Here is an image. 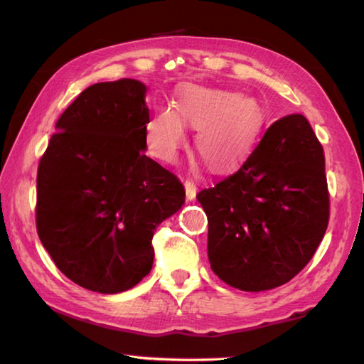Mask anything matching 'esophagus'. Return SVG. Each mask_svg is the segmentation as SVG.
Listing matches in <instances>:
<instances>
[{"mask_svg":"<svg viewBox=\"0 0 364 364\" xmlns=\"http://www.w3.org/2000/svg\"><path fill=\"white\" fill-rule=\"evenodd\" d=\"M184 189H186V197H188V200H193L194 197H196V194H197V184L193 181V180H188L184 181Z\"/></svg>","mask_w":364,"mask_h":364,"instance_id":"esophagus-1","label":"esophagus"}]
</instances>
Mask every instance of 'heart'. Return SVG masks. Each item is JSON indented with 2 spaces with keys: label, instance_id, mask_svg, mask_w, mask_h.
<instances>
[{
  "label": "heart",
  "instance_id": "1",
  "mask_svg": "<svg viewBox=\"0 0 364 364\" xmlns=\"http://www.w3.org/2000/svg\"><path fill=\"white\" fill-rule=\"evenodd\" d=\"M183 125L197 130V151L208 167L226 170L252 151L263 125L260 104L232 91L184 85L175 109H160L146 125V143L170 162L184 143Z\"/></svg>",
  "mask_w": 364,
  "mask_h": 364
}]
</instances>
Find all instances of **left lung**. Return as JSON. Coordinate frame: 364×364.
Returning <instances> with one entry per match:
<instances>
[{"label": "left lung", "mask_w": 364, "mask_h": 364, "mask_svg": "<svg viewBox=\"0 0 364 364\" xmlns=\"http://www.w3.org/2000/svg\"><path fill=\"white\" fill-rule=\"evenodd\" d=\"M208 260L247 292L286 284L315 255L329 223L324 151L301 114L276 120L232 175L202 189Z\"/></svg>", "instance_id": "8db88e82"}]
</instances>
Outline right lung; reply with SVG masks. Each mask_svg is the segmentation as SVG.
I'll return each instance as SVG.
<instances>
[{"mask_svg":"<svg viewBox=\"0 0 364 364\" xmlns=\"http://www.w3.org/2000/svg\"><path fill=\"white\" fill-rule=\"evenodd\" d=\"M147 88L91 85L60 114L36 175V232L75 284L128 291L149 274L157 225L184 204L181 181L143 152Z\"/></svg>","mask_w":364,"mask_h":364,"instance_id":"right-lung-1","label":"right lung"}]
</instances>
